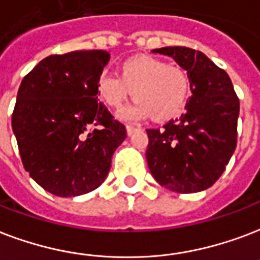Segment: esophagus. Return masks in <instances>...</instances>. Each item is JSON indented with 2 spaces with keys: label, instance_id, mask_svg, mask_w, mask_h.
<instances>
[{
  "label": "esophagus",
  "instance_id": "esophagus-1",
  "mask_svg": "<svg viewBox=\"0 0 260 260\" xmlns=\"http://www.w3.org/2000/svg\"><path fill=\"white\" fill-rule=\"evenodd\" d=\"M136 131H138V128H135V126H131V125H126V135H128V136L134 135Z\"/></svg>",
  "mask_w": 260,
  "mask_h": 260
}]
</instances>
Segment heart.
I'll list each match as a JSON object with an SVG mask.
<instances>
[{"mask_svg": "<svg viewBox=\"0 0 260 260\" xmlns=\"http://www.w3.org/2000/svg\"><path fill=\"white\" fill-rule=\"evenodd\" d=\"M189 90V76L181 67L148 55L124 61L120 76L104 73L96 80L98 98L109 108H121L132 92L138 98L117 113L125 122H138L150 114L159 120L176 116L183 110Z\"/></svg>", "mask_w": 260, "mask_h": 260, "instance_id": "b5f03b06", "label": "heart"}]
</instances>
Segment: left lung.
<instances>
[{"label": "left lung", "mask_w": 260, "mask_h": 260, "mask_svg": "<svg viewBox=\"0 0 260 260\" xmlns=\"http://www.w3.org/2000/svg\"><path fill=\"white\" fill-rule=\"evenodd\" d=\"M169 55L191 82L187 112L161 129H147L148 169L162 187L178 193L205 191L221 177L237 143L240 102L231 77L202 51L154 49Z\"/></svg>", "instance_id": "obj_1"}]
</instances>
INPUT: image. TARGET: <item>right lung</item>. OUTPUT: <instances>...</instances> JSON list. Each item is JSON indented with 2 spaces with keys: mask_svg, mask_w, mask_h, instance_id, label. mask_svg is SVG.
I'll list each match as a JSON object with an SVG mask.
<instances>
[{
  "mask_svg": "<svg viewBox=\"0 0 260 260\" xmlns=\"http://www.w3.org/2000/svg\"><path fill=\"white\" fill-rule=\"evenodd\" d=\"M109 58L105 50L49 55L19 87L12 129L21 162L55 196L98 188L126 138L125 126L96 101V80Z\"/></svg>",
  "mask_w": 260,
  "mask_h": 260,
  "instance_id": "add662e5",
  "label": "right lung"
}]
</instances>
